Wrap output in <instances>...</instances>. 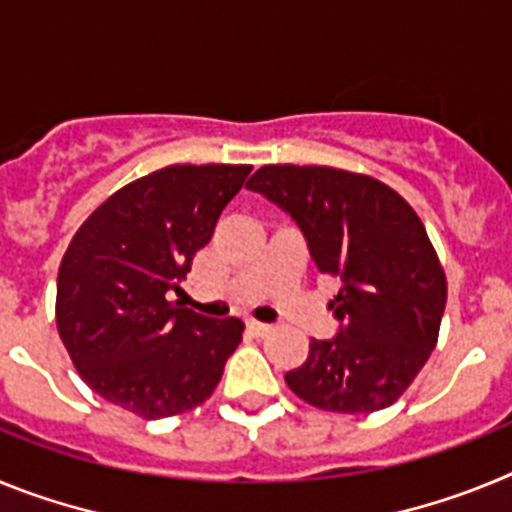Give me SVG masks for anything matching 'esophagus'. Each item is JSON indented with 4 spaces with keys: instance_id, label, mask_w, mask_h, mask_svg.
Masks as SVG:
<instances>
[{
    "instance_id": "esophagus-1",
    "label": "esophagus",
    "mask_w": 512,
    "mask_h": 512,
    "mask_svg": "<svg viewBox=\"0 0 512 512\" xmlns=\"http://www.w3.org/2000/svg\"><path fill=\"white\" fill-rule=\"evenodd\" d=\"M246 328H248V333H251V336H256V338H264V336H269V333H271V325L256 323V320H248Z\"/></svg>"
}]
</instances>
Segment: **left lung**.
I'll return each instance as SVG.
<instances>
[{"label": "left lung", "mask_w": 512, "mask_h": 512, "mask_svg": "<svg viewBox=\"0 0 512 512\" xmlns=\"http://www.w3.org/2000/svg\"><path fill=\"white\" fill-rule=\"evenodd\" d=\"M295 217L320 274L341 279L336 338L284 374L330 413H374L405 395L438 343L446 274L413 207L384 182L333 166H261L246 184Z\"/></svg>", "instance_id": "8db88e82"}]
</instances>
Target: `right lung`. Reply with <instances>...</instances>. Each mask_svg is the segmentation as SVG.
Returning a JSON list of instances; mask_svg holds the SVG:
<instances>
[{"label": "right lung", "instance_id": "obj_1", "mask_svg": "<svg viewBox=\"0 0 512 512\" xmlns=\"http://www.w3.org/2000/svg\"><path fill=\"white\" fill-rule=\"evenodd\" d=\"M248 164H176L117 189L81 223L58 269L56 325L81 379L146 420L197 408L243 336L169 302Z\"/></svg>", "mask_w": 512, "mask_h": 512}]
</instances>
